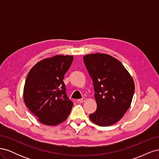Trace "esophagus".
Returning a JSON list of instances; mask_svg holds the SVG:
<instances>
[{"mask_svg": "<svg viewBox=\"0 0 159 159\" xmlns=\"http://www.w3.org/2000/svg\"><path fill=\"white\" fill-rule=\"evenodd\" d=\"M85 101V99L84 98H81V99H78V102L79 103H83V102H84Z\"/></svg>", "mask_w": 159, "mask_h": 159, "instance_id": "1", "label": "esophagus"}]
</instances>
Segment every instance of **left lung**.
I'll return each instance as SVG.
<instances>
[{"label":"left lung","mask_w":159,"mask_h":159,"mask_svg":"<svg viewBox=\"0 0 159 159\" xmlns=\"http://www.w3.org/2000/svg\"><path fill=\"white\" fill-rule=\"evenodd\" d=\"M84 61L93 81L97 103L89 118L99 126L112 125L131 105L134 91L132 77L121 62L108 54L85 55Z\"/></svg>","instance_id":"obj_1"}]
</instances>
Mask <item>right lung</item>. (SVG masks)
I'll list each match as a JSON object with an SVG mask.
<instances>
[{
  "label": "right lung",
  "instance_id": "add662e5",
  "mask_svg": "<svg viewBox=\"0 0 159 159\" xmlns=\"http://www.w3.org/2000/svg\"><path fill=\"white\" fill-rule=\"evenodd\" d=\"M73 56L57 55L42 60L28 73L24 88V101L32 114L46 125H57L68 118L73 102L66 94L64 75Z\"/></svg>",
  "mask_w": 159,
  "mask_h": 159
}]
</instances>
